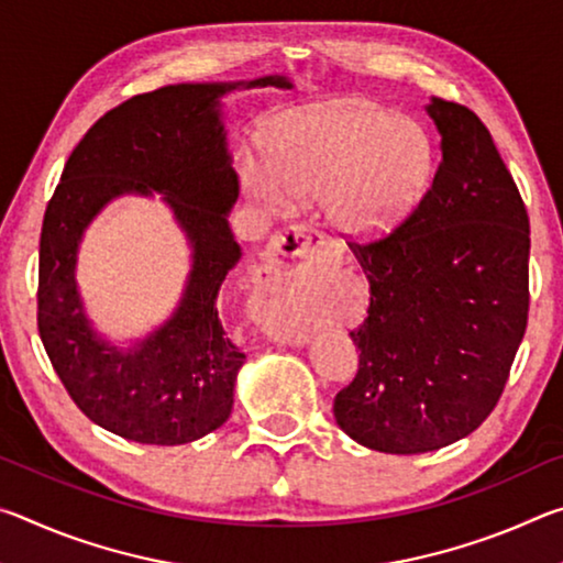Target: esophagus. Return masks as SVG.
Returning a JSON list of instances; mask_svg holds the SVG:
<instances>
[{"label": "esophagus", "mask_w": 563, "mask_h": 563, "mask_svg": "<svg viewBox=\"0 0 563 563\" xmlns=\"http://www.w3.org/2000/svg\"><path fill=\"white\" fill-rule=\"evenodd\" d=\"M335 243L330 241L328 235H322L320 231L310 225H288L280 235H275L271 253L265 255L261 263V288L263 290H275L280 280V268H283V258H308L312 253L325 251L330 253ZM338 253V251H335ZM268 325V332L280 342H290V345H302L308 335L300 330L298 322H290L288 318H273L265 322Z\"/></svg>", "instance_id": "esophagus-1"}]
</instances>
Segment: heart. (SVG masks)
I'll return each mask as SVG.
<instances>
[{
	"mask_svg": "<svg viewBox=\"0 0 563 563\" xmlns=\"http://www.w3.org/2000/svg\"><path fill=\"white\" fill-rule=\"evenodd\" d=\"M271 156L273 168L243 161V186L255 201L288 211L295 196H325L332 223L357 238L405 223L434 170V146L417 121L357 101L295 113L273 136Z\"/></svg>",
	"mask_w": 563,
	"mask_h": 563,
	"instance_id": "1",
	"label": "heart"
}]
</instances>
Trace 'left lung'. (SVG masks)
<instances>
[{
	"label": "left lung",
	"instance_id": "left-lung-1",
	"mask_svg": "<svg viewBox=\"0 0 563 563\" xmlns=\"http://www.w3.org/2000/svg\"><path fill=\"white\" fill-rule=\"evenodd\" d=\"M442 161L422 203L373 243H350L369 308L350 332L355 379L332 412L375 452L422 454L472 434L497 407L529 318V216L492 133L432 97Z\"/></svg>",
	"mask_w": 563,
	"mask_h": 563
}]
</instances>
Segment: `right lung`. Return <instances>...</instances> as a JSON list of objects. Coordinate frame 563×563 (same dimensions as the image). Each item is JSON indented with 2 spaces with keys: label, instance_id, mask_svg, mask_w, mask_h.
Listing matches in <instances>:
<instances>
[{
  "label": "right lung",
  "instance_id": "right-lung-1",
  "mask_svg": "<svg viewBox=\"0 0 563 563\" xmlns=\"http://www.w3.org/2000/svg\"><path fill=\"white\" fill-rule=\"evenodd\" d=\"M292 87L283 76L238 84H174L131 97L93 123L66 161L44 213L36 322L66 393L93 424L141 444H186L221 427L245 355L218 318V290L241 261L228 213L238 174L221 97ZM156 189L195 253L185 298L164 327L121 351L101 341L75 288V253L113 197Z\"/></svg>",
  "mask_w": 563,
  "mask_h": 563
}]
</instances>
